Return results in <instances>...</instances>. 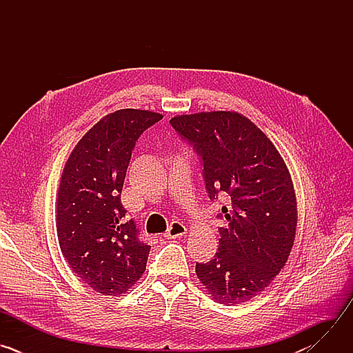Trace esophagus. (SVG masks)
Here are the masks:
<instances>
[{
	"mask_svg": "<svg viewBox=\"0 0 353 353\" xmlns=\"http://www.w3.org/2000/svg\"><path fill=\"white\" fill-rule=\"evenodd\" d=\"M187 233V228L180 223V222H172V225L169 226L168 232L165 233V237L166 239H177V237H181Z\"/></svg>",
	"mask_w": 353,
	"mask_h": 353,
	"instance_id": "esophagus-1",
	"label": "esophagus"
}]
</instances>
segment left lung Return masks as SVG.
Wrapping results in <instances>:
<instances>
[{"mask_svg":"<svg viewBox=\"0 0 353 353\" xmlns=\"http://www.w3.org/2000/svg\"><path fill=\"white\" fill-rule=\"evenodd\" d=\"M170 124L198 155L210 199L228 203L218 214L226 219L219 248L196 263V276L219 303L239 305L288 261L297 223L289 170L267 135L236 112L177 116Z\"/></svg>","mask_w":353,"mask_h":353,"instance_id":"1","label":"left lung"}]
</instances>
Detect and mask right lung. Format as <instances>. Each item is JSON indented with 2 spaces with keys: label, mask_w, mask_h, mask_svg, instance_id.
<instances>
[{
  "label": "right lung",
  "mask_w": 353,
  "mask_h": 353,
  "mask_svg": "<svg viewBox=\"0 0 353 353\" xmlns=\"http://www.w3.org/2000/svg\"><path fill=\"white\" fill-rule=\"evenodd\" d=\"M162 114L123 109L93 125L74 148L57 196V234L74 274L93 290L121 294L143 274L150 245L121 204L138 138Z\"/></svg>",
  "instance_id": "1"
}]
</instances>
